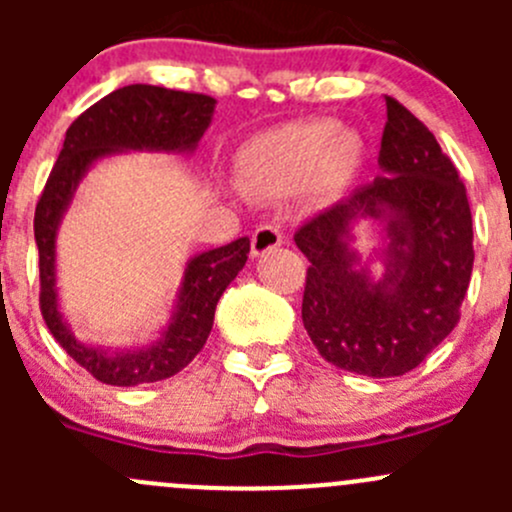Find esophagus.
Wrapping results in <instances>:
<instances>
[{
  "label": "esophagus",
  "instance_id": "esophagus-1",
  "mask_svg": "<svg viewBox=\"0 0 512 512\" xmlns=\"http://www.w3.org/2000/svg\"><path fill=\"white\" fill-rule=\"evenodd\" d=\"M282 245V230L277 225H260L252 235V257H262Z\"/></svg>",
  "mask_w": 512,
  "mask_h": 512
}]
</instances>
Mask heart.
I'll return each mask as SVG.
<instances>
[{
	"instance_id": "heart-1",
	"label": "heart",
	"mask_w": 512,
	"mask_h": 512,
	"mask_svg": "<svg viewBox=\"0 0 512 512\" xmlns=\"http://www.w3.org/2000/svg\"><path fill=\"white\" fill-rule=\"evenodd\" d=\"M364 163V141L332 121H294L257 133L237 151V178L250 193L282 198L307 190L327 200L342 193Z\"/></svg>"
}]
</instances>
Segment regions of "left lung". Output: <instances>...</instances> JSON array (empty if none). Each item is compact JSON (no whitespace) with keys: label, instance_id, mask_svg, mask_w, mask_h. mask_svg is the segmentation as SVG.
<instances>
[{"label":"left lung","instance_id":"left-lung-1","mask_svg":"<svg viewBox=\"0 0 512 512\" xmlns=\"http://www.w3.org/2000/svg\"><path fill=\"white\" fill-rule=\"evenodd\" d=\"M379 165L361 185L294 232L309 260L302 322L329 364L389 379L416 369L461 319L473 272L466 185L436 136L386 96ZM359 217L387 220V275L371 283L348 250Z\"/></svg>","mask_w":512,"mask_h":512}]
</instances>
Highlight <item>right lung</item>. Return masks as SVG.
Wrapping results in <instances>:
<instances>
[{
	"instance_id": "1",
	"label": "right lung",
	"mask_w": 512,
	"mask_h": 512,
	"mask_svg": "<svg viewBox=\"0 0 512 512\" xmlns=\"http://www.w3.org/2000/svg\"><path fill=\"white\" fill-rule=\"evenodd\" d=\"M215 98L163 86L131 84L103 96L69 126L34 213L39 247V307L46 327L66 354L91 376L111 386H138L170 379L198 356L213 329L215 307L225 287L245 267L250 240L230 242L193 257L185 267L178 309L160 342L131 354H103L71 337L56 302L54 242L61 215L94 160L123 148L193 151L210 126Z\"/></svg>"
}]
</instances>
